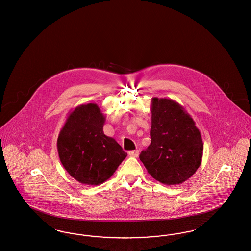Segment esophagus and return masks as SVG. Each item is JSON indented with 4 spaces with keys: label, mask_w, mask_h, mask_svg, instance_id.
Returning a JSON list of instances; mask_svg holds the SVG:
<instances>
[{
    "label": "esophagus",
    "mask_w": 251,
    "mask_h": 251,
    "mask_svg": "<svg viewBox=\"0 0 251 251\" xmlns=\"http://www.w3.org/2000/svg\"><path fill=\"white\" fill-rule=\"evenodd\" d=\"M129 155L132 157H138L139 156V150H133V151H129Z\"/></svg>",
    "instance_id": "34e87169"
}]
</instances>
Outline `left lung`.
I'll return each mask as SVG.
<instances>
[{"mask_svg":"<svg viewBox=\"0 0 251 251\" xmlns=\"http://www.w3.org/2000/svg\"><path fill=\"white\" fill-rule=\"evenodd\" d=\"M151 144L140 154L148 174L164 185H179L201 166L203 143L185 108L170 98H152Z\"/></svg>","mask_w":251,"mask_h":251,"instance_id":"left-lung-1","label":"left lung"}]
</instances>
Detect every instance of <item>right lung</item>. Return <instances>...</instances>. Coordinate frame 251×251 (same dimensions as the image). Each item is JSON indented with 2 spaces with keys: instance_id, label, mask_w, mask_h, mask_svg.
Returning a JSON list of instances; mask_svg holds the SVG:
<instances>
[{
  "instance_id": "right-lung-1",
  "label": "right lung",
  "mask_w": 251,
  "mask_h": 251,
  "mask_svg": "<svg viewBox=\"0 0 251 251\" xmlns=\"http://www.w3.org/2000/svg\"><path fill=\"white\" fill-rule=\"evenodd\" d=\"M106 115L98 104L79 105L69 112L59 133L57 149L66 172L80 184L98 185L115 173L127 153L104 134Z\"/></svg>"
}]
</instances>
